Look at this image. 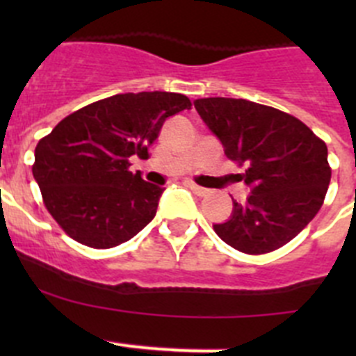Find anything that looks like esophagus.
<instances>
[{
	"instance_id": "esophagus-1",
	"label": "esophagus",
	"mask_w": 356,
	"mask_h": 356,
	"mask_svg": "<svg viewBox=\"0 0 356 356\" xmlns=\"http://www.w3.org/2000/svg\"><path fill=\"white\" fill-rule=\"evenodd\" d=\"M188 188H191V191H193L194 194H197V196H207V194L210 193L209 188H205V187H201V185H197V184H194V181H188Z\"/></svg>"
}]
</instances>
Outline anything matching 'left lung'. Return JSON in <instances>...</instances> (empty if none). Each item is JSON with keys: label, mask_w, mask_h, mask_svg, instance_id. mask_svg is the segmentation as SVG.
<instances>
[{"label": "left lung", "mask_w": 356, "mask_h": 356, "mask_svg": "<svg viewBox=\"0 0 356 356\" xmlns=\"http://www.w3.org/2000/svg\"><path fill=\"white\" fill-rule=\"evenodd\" d=\"M194 106L226 156L246 165L237 176L251 187L246 203L234 201L228 221L213 225L216 234L248 254L285 246L323 207L332 178L325 140L294 115L248 99L201 97Z\"/></svg>", "instance_id": "1"}]
</instances>
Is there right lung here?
Instances as JSON below:
<instances>
[{
    "mask_svg": "<svg viewBox=\"0 0 356 356\" xmlns=\"http://www.w3.org/2000/svg\"><path fill=\"white\" fill-rule=\"evenodd\" d=\"M191 106L176 92L115 94L72 112L39 140L31 172L69 237L108 250L155 217L163 188L131 172L130 159H147L163 121Z\"/></svg>",
    "mask_w": 356,
    "mask_h": 356,
    "instance_id": "1",
    "label": "right lung"
}]
</instances>
